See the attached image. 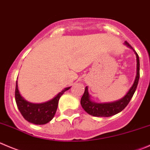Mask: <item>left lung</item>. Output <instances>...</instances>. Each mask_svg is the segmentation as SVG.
<instances>
[{
  "label": "left lung",
  "mask_w": 150,
  "mask_h": 150,
  "mask_svg": "<svg viewBox=\"0 0 150 150\" xmlns=\"http://www.w3.org/2000/svg\"><path fill=\"white\" fill-rule=\"evenodd\" d=\"M125 44L129 47L130 48L133 49L130 44L127 42H125ZM135 54L136 56V62H137V66H136V76L135 79L134 83L128 92L126 94L123 98L121 100H117V101L113 102V103H97L91 101L90 99V95L88 91V87H86L85 91L83 93V95L82 96L81 100V104L83 108L86 111L88 114L92 115L94 117H108L114 116L115 114H118L121 112L126 106L130 103V100L133 97L136 88H137L138 83H139V76H140V63H139V57L134 49H133Z\"/></svg>",
  "instance_id": "obj_1"
}]
</instances>
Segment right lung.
I'll return each mask as SVG.
<instances>
[{
    "label": "right lung",
    "instance_id": "obj_1",
    "mask_svg": "<svg viewBox=\"0 0 150 150\" xmlns=\"http://www.w3.org/2000/svg\"><path fill=\"white\" fill-rule=\"evenodd\" d=\"M70 87L65 88L54 98L46 103L36 104V103H29L20 95L17 81L15 87L16 103L23 117L28 122L35 125L47 124L54 117L61 96Z\"/></svg>",
    "mask_w": 150,
    "mask_h": 150
}]
</instances>
